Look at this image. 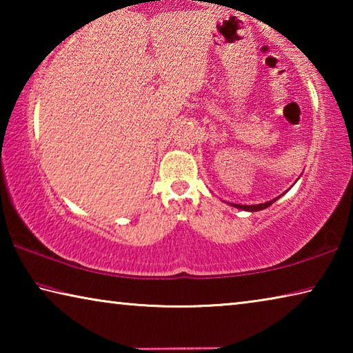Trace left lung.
Wrapping results in <instances>:
<instances>
[{
    "mask_svg": "<svg viewBox=\"0 0 353 353\" xmlns=\"http://www.w3.org/2000/svg\"><path fill=\"white\" fill-rule=\"evenodd\" d=\"M279 198H276V199H272V201H268V202H265V204H255V205H243V204H232L234 207H236V208H241V210H248V212H259V210H263V208H266V207H270L271 204H274V202H276Z\"/></svg>",
    "mask_w": 353,
    "mask_h": 353,
    "instance_id": "8db88e82",
    "label": "left lung"
}]
</instances>
